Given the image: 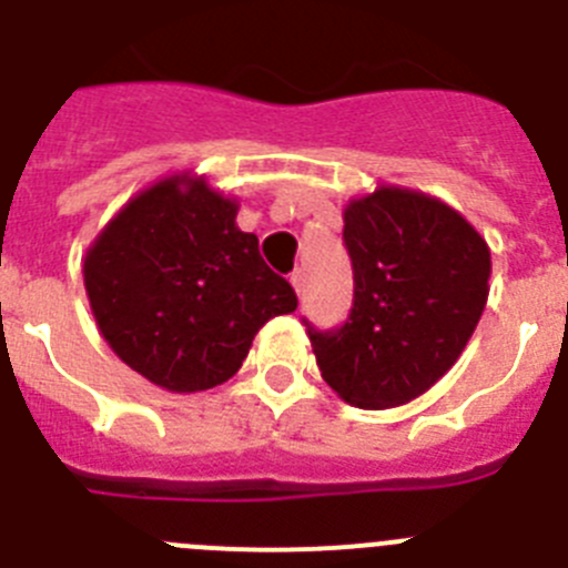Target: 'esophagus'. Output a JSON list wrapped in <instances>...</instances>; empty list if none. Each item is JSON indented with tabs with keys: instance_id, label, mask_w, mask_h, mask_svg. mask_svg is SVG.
<instances>
[{
	"instance_id": "obj_1",
	"label": "esophagus",
	"mask_w": 568,
	"mask_h": 568,
	"mask_svg": "<svg viewBox=\"0 0 568 568\" xmlns=\"http://www.w3.org/2000/svg\"><path fill=\"white\" fill-rule=\"evenodd\" d=\"M291 285H294V291H296V296H305V272H300V268H296L294 274H291Z\"/></svg>"
}]
</instances>
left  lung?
I'll use <instances>...</instances> for the list:
<instances>
[{
    "mask_svg": "<svg viewBox=\"0 0 568 568\" xmlns=\"http://www.w3.org/2000/svg\"><path fill=\"white\" fill-rule=\"evenodd\" d=\"M356 296L333 333L308 327L322 378L358 409L404 406L463 356L490 294V246L463 212L378 184L344 204Z\"/></svg>",
    "mask_w": 568,
    "mask_h": 568,
    "instance_id": "left-lung-1",
    "label": "left lung"
}]
</instances>
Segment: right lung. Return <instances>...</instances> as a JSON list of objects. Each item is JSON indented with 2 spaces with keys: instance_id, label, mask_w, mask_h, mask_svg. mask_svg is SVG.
<instances>
[{
  "instance_id": "1",
  "label": "right lung",
  "mask_w": 568,
  "mask_h": 568,
  "mask_svg": "<svg viewBox=\"0 0 568 568\" xmlns=\"http://www.w3.org/2000/svg\"><path fill=\"white\" fill-rule=\"evenodd\" d=\"M237 199L176 171L131 195L83 254L92 316L114 356L168 392L190 395L241 369L272 316L296 294L237 226Z\"/></svg>"
}]
</instances>
